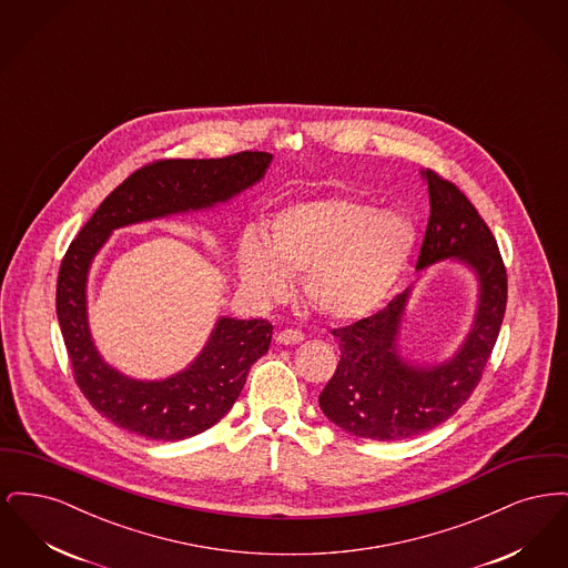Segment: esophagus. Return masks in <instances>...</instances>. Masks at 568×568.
<instances>
[{
    "label": "esophagus",
    "instance_id": "1",
    "mask_svg": "<svg viewBox=\"0 0 568 568\" xmlns=\"http://www.w3.org/2000/svg\"><path fill=\"white\" fill-rule=\"evenodd\" d=\"M302 341H304V334L297 332V329H281V332L276 334V343H278V345H297V343H302Z\"/></svg>",
    "mask_w": 568,
    "mask_h": 568
}]
</instances>
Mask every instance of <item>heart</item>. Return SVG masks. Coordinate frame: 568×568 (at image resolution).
Segmentation results:
<instances>
[{
	"instance_id": "b5f03b06",
	"label": "heart",
	"mask_w": 568,
	"mask_h": 568,
	"mask_svg": "<svg viewBox=\"0 0 568 568\" xmlns=\"http://www.w3.org/2000/svg\"><path fill=\"white\" fill-rule=\"evenodd\" d=\"M415 243L410 221L362 197L297 202L274 215L266 241L246 232L236 253L244 287L262 300L285 297L290 274H304V296L329 320L373 313L405 271Z\"/></svg>"
}]
</instances>
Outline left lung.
<instances>
[{"instance_id": "left-lung-1", "label": "left lung", "mask_w": 568, "mask_h": 568, "mask_svg": "<svg viewBox=\"0 0 568 568\" xmlns=\"http://www.w3.org/2000/svg\"><path fill=\"white\" fill-rule=\"evenodd\" d=\"M430 219L417 271L458 257L479 276V306L466 343L440 366H413L398 355L408 290L375 315L334 327L341 362L320 394L329 422L353 436L403 440L428 433L464 405L484 377L507 308V268L486 221L456 183L424 170Z\"/></svg>"}]
</instances>
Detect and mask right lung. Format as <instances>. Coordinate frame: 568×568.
<instances>
[{
    "mask_svg": "<svg viewBox=\"0 0 568 568\" xmlns=\"http://www.w3.org/2000/svg\"><path fill=\"white\" fill-rule=\"evenodd\" d=\"M271 153L243 151L219 160H158L130 174L82 225L57 276V320L74 381L102 417L151 440H183L213 428L243 392L251 366L268 352L266 320L221 317L204 352L165 381H134L106 366L87 327L84 283L110 232L130 223L200 211L257 183Z\"/></svg>",
    "mask_w": 568,
    "mask_h": 568,
    "instance_id": "obj_1",
    "label": "right lung"
}]
</instances>
